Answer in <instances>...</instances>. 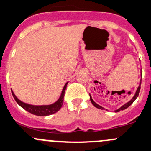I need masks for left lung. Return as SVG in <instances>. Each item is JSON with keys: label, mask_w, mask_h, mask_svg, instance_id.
<instances>
[{"label": "left lung", "mask_w": 151, "mask_h": 151, "mask_svg": "<svg viewBox=\"0 0 151 151\" xmlns=\"http://www.w3.org/2000/svg\"><path fill=\"white\" fill-rule=\"evenodd\" d=\"M140 85H141V83H140ZM140 85H139V86L138 87V88H137V91H136V93H135V95H134V97H133V98H132L131 100H130L129 102H127V104H125L124 105V106H122V107L120 108V109H117V110H116L115 112H119V111H121V110L122 111V110H124V109H127V108L129 107L130 105H132V103L134 102V101H135L136 98H137V97H138L139 91H140ZM90 101H91V103H92V104H93V105L95 106V107L98 108V109H104V108L101 107V106H100L99 105H98L97 104H96V103H95L94 101H93V100L92 99L91 97H90Z\"/></svg>", "instance_id": "1"}]
</instances>
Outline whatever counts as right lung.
Wrapping results in <instances>:
<instances>
[{"label": "right lung", "mask_w": 151, "mask_h": 151, "mask_svg": "<svg viewBox=\"0 0 151 151\" xmlns=\"http://www.w3.org/2000/svg\"><path fill=\"white\" fill-rule=\"evenodd\" d=\"M67 83L65 84L59 99H58L56 102L54 103V104L48 105V106H32V105L24 104V103L19 101V100L16 97L14 93H13L12 90V93L13 97H14V98L15 99L16 102L22 108L25 109L27 111L34 114V115L39 116H45L51 115V114L56 113L57 111H58L60 110V109L61 108L63 103V97H64L65 90H66V86H67Z\"/></svg>", "instance_id": "right-lung-1"}]
</instances>
